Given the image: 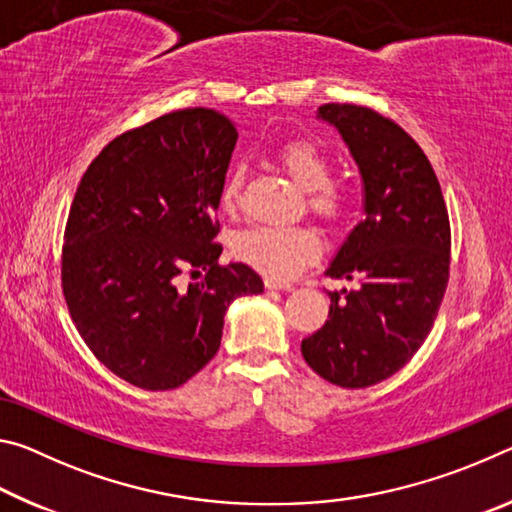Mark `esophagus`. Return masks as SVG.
<instances>
[{
    "label": "esophagus",
    "instance_id": "esophagus-1",
    "mask_svg": "<svg viewBox=\"0 0 512 512\" xmlns=\"http://www.w3.org/2000/svg\"><path fill=\"white\" fill-rule=\"evenodd\" d=\"M264 287L266 289H275V291H280V289H291L289 287V284H284V282H277V280H271V277H266V280H264Z\"/></svg>",
    "mask_w": 512,
    "mask_h": 512
}]
</instances>
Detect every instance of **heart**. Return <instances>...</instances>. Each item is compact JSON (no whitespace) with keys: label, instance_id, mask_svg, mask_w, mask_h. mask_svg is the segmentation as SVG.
<instances>
[{"label":"heart","instance_id":"1","mask_svg":"<svg viewBox=\"0 0 512 512\" xmlns=\"http://www.w3.org/2000/svg\"><path fill=\"white\" fill-rule=\"evenodd\" d=\"M284 171L302 192L309 194V210L325 221H339L345 214L348 198L334 187L332 164L327 155L309 142H291L280 151ZM241 171H232L223 185V205L235 207L239 201ZM320 239L309 228H268L255 225L239 232L232 244V253L239 262L264 273L271 280H291L302 268L320 255Z\"/></svg>","mask_w":512,"mask_h":512}]
</instances>
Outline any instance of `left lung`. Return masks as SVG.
I'll return each mask as SVG.
<instances>
[{
    "label": "left lung",
    "instance_id": "left-lung-1",
    "mask_svg": "<svg viewBox=\"0 0 512 512\" xmlns=\"http://www.w3.org/2000/svg\"><path fill=\"white\" fill-rule=\"evenodd\" d=\"M316 117L357 162L366 216L325 271L359 287L329 291V318L300 350L323 379L368 388L395 375L431 332L449 280V216L431 162L395 121L352 103H325Z\"/></svg>",
    "mask_w": 512,
    "mask_h": 512
}]
</instances>
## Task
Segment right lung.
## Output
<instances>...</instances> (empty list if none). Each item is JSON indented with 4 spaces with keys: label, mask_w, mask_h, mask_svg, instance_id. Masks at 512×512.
I'll use <instances>...</instances> for the list:
<instances>
[{
    "label": "right lung",
    "mask_w": 512,
    "mask_h": 512,
    "mask_svg": "<svg viewBox=\"0 0 512 512\" xmlns=\"http://www.w3.org/2000/svg\"><path fill=\"white\" fill-rule=\"evenodd\" d=\"M232 121L187 108L112 140L83 173L63 246V293L103 366L144 391L183 386L216 354L223 316L264 291L253 268L219 264L214 244ZM189 267L204 280L183 290Z\"/></svg>",
    "instance_id": "add662e5"
}]
</instances>
